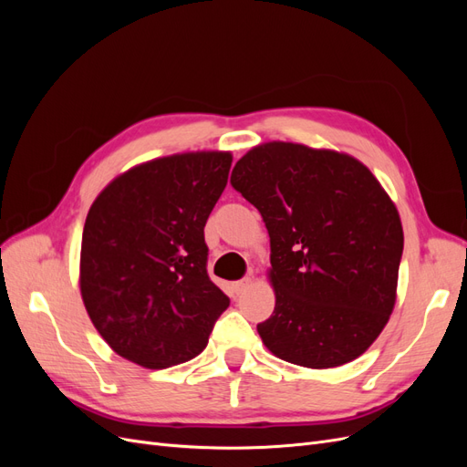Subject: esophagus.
I'll use <instances>...</instances> for the list:
<instances>
[{
	"instance_id": "esophagus-1",
	"label": "esophagus",
	"mask_w": 467,
	"mask_h": 467,
	"mask_svg": "<svg viewBox=\"0 0 467 467\" xmlns=\"http://www.w3.org/2000/svg\"><path fill=\"white\" fill-rule=\"evenodd\" d=\"M249 285H251V278L249 276L242 278V280H235V282H232V290H234L235 296H239V294H244L249 288Z\"/></svg>"
}]
</instances>
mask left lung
<instances>
[{"instance_id": "8db88e82", "label": "left lung", "mask_w": 467, "mask_h": 467, "mask_svg": "<svg viewBox=\"0 0 467 467\" xmlns=\"http://www.w3.org/2000/svg\"><path fill=\"white\" fill-rule=\"evenodd\" d=\"M230 182L271 237L276 304L257 325L265 347L306 368L358 358L398 290L403 228L388 192L350 155L292 142L249 150Z\"/></svg>"}]
</instances>
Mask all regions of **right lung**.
Returning <instances> with one entry per match:
<instances>
[{"label": "right lung", "instance_id": "add662e5", "mask_svg": "<svg viewBox=\"0 0 467 467\" xmlns=\"http://www.w3.org/2000/svg\"><path fill=\"white\" fill-rule=\"evenodd\" d=\"M230 151H191L110 181L83 225L79 288L107 345L161 370L201 355L230 306L206 273L204 225L228 185Z\"/></svg>", "mask_w": 467, "mask_h": 467}]
</instances>
